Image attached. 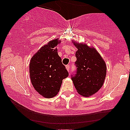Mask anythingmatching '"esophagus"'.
Instances as JSON below:
<instances>
[{
	"label": "esophagus",
	"mask_w": 130,
	"mask_h": 130,
	"mask_svg": "<svg viewBox=\"0 0 130 130\" xmlns=\"http://www.w3.org/2000/svg\"><path fill=\"white\" fill-rule=\"evenodd\" d=\"M66 68H67V71H68V72H69L70 70V65H66Z\"/></svg>",
	"instance_id": "obj_1"
}]
</instances>
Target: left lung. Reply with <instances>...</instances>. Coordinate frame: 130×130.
<instances>
[{
	"mask_svg": "<svg viewBox=\"0 0 130 130\" xmlns=\"http://www.w3.org/2000/svg\"><path fill=\"white\" fill-rule=\"evenodd\" d=\"M77 51L76 74L73 76L77 93L83 96H90L98 92L104 84L106 75V65L99 53L86 44L73 41Z\"/></svg>",
	"mask_w": 130,
	"mask_h": 130,
	"instance_id": "left-lung-1",
	"label": "left lung"
}]
</instances>
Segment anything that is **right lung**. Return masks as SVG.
Instances as JSON below:
<instances>
[{
  "instance_id": "right-lung-1",
  "label": "right lung",
  "mask_w": 130,
  "mask_h": 130,
  "mask_svg": "<svg viewBox=\"0 0 130 130\" xmlns=\"http://www.w3.org/2000/svg\"><path fill=\"white\" fill-rule=\"evenodd\" d=\"M60 41L59 38L49 41L30 61L31 83L35 90L44 98H53L57 95L62 80L68 76L56 48Z\"/></svg>"
}]
</instances>
